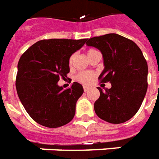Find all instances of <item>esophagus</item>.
I'll return each mask as SVG.
<instances>
[{"instance_id": "obj_1", "label": "esophagus", "mask_w": 159, "mask_h": 159, "mask_svg": "<svg viewBox=\"0 0 159 159\" xmlns=\"http://www.w3.org/2000/svg\"><path fill=\"white\" fill-rule=\"evenodd\" d=\"M83 88H84V92H87V91H89V87L88 86H86V85H84V86H83Z\"/></svg>"}]
</instances>
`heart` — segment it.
Returning <instances> with one entry per match:
<instances>
[{
    "label": "heart",
    "mask_w": 159,
    "mask_h": 159,
    "mask_svg": "<svg viewBox=\"0 0 159 159\" xmlns=\"http://www.w3.org/2000/svg\"><path fill=\"white\" fill-rule=\"evenodd\" d=\"M98 52V50H96V49H89L88 51H87V56L88 57H90L91 56H92L93 54H95V53ZM74 56H72L69 58V64L72 65L73 63V61H74ZM94 73H92V72H81V73H80V74L77 75V80L80 82H81V83H84V84H88L91 82V80H92V78L94 77Z\"/></svg>",
    "instance_id": "heart-1"
}]
</instances>
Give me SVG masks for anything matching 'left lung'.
Masks as SVG:
<instances>
[{"label":"left lung","instance_id":"left-lung-1","mask_svg":"<svg viewBox=\"0 0 159 159\" xmlns=\"http://www.w3.org/2000/svg\"><path fill=\"white\" fill-rule=\"evenodd\" d=\"M86 44L102 53L104 68L98 79L111 84L104 91L98 87L97 116L114 124L128 121L139 110L147 91L148 67L142 51L134 42L116 33L87 39Z\"/></svg>","mask_w":159,"mask_h":159}]
</instances>
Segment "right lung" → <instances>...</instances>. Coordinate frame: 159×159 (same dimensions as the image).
<instances>
[{
	"label": "right lung",
	"mask_w": 159,
	"mask_h": 159,
	"mask_svg": "<svg viewBox=\"0 0 159 159\" xmlns=\"http://www.w3.org/2000/svg\"><path fill=\"white\" fill-rule=\"evenodd\" d=\"M87 39H48L37 42L18 63L16 89L25 110L36 122L59 128L71 121L84 89L74 82L63 90L57 83L69 73V58Z\"/></svg>",
	"instance_id": "1"
}]
</instances>
